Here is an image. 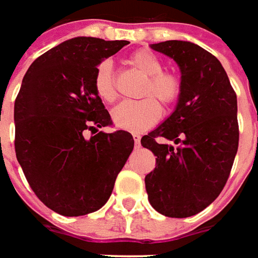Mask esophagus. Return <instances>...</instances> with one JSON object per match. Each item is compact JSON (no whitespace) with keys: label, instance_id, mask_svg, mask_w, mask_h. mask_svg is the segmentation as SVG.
Returning <instances> with one entry per match:
<instances>
[{"label":"esophagus","instance_id":"34e87169","mask_svg":"<svg viewBox=\"0 0 258 258\" xmlns=\"http://www.w3.org/2000/svg\"><path fill=\"white\" fill-rule=\"evenodd\" d=\"M140 135H138V133H135V135H133V140H135V144H136V146H140Z\"/></svg>","mask_w":258,"mask_h":258}]
</instances>
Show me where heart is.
Masks as SVG:
<instances>
[{"label": "heart", "mask_w": 258, "mask_h": 258, "mask_svg": "<svg viewBox=\"0 0 258 258\" xmlns=\"http://www.w3.org/2000/svg\"><path fill=\"white\" fill-rule=\"evenodd\" d=\"M129 62L140 74L147 76L140 101H125L112 111L115 125L129 132L139 133L154 126L161 118V107L158 101L171 107L176 103L182 93V83L176 75L164 72V63L153 51L140 48L129 56ZM94 89L97 96L105 103H114L118 98V90L115 83L114 69L109 61L101 62L94 76ZM155 98L153 99L152 97Z\"/></svg>", "instance_id": "b5f03b06"}]
</instances>
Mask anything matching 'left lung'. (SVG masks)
<instances>
[{
    "mask_svg": "<svg viewBox=\"0 0 258 258\" xmlns=\"http://www.w3.org/2000/svg\"><path fill=\"white\" fill-rule=\"evenodd\" d=\"M151 48L178 63L182 93L172 115L142 138L157 157L146 190L155 211L186 218L208 207L229 178L239 146L236 93L221 62L197 44L169 40Z\"/></svg>",
    "mask_w": 258,
    "mask_h": 258,
    "instance_id": "1",
    "label": "left lung"
}]
</instances>
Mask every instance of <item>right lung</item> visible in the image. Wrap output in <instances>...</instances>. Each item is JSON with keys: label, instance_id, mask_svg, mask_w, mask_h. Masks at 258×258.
Returning a JSON list of instances; mask_svg holds the SVG:
<instances>
[{"label": "right lung", "instance_id": "right-lung-1", "mask_svg": "<svg viewBox=\"0 0 258 258\" xmlns=\"http://www.w3.org/2000/svg\"><path fill=\"white\" fill-rule=\"evenodd\" d=\"M126 44L71 38L38 56L22 80L14 111L16 158L34 195L65 217L108 202L135 146L129 132H98L112 120L94 89L97 67Z\"/></svg>", "mask_w": 258, "mask_h": 258}]
</instances>
